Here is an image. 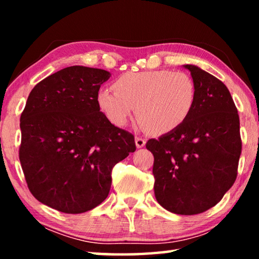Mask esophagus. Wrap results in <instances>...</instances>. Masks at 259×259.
<instances>
[{"label": "esophagus", "mask_w": 259, "mask_h": 259, "mask_svg": "<svg viewBox=\"0 0 259 259\" xmlns=\"http://www.w3.org/2000/svg\"><path fill=\"white\" fill-rule=\"evenodd\" d=\"M135 142H136V146H137L138 148H142V147L145 146V144H146V139H145V138H143L142 136H136Z\"/></svg>", "instance_id": "esophagus-1"}]
</instances>
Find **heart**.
<instances>
[{"mask_svg": "<svg viewBox=\"0 0 259 259\" xmlns=\"http://www.w3.org/2000/svg\"><path fill=\"white\" fill-rule=\"evenodd\" d=\"M97 102L114 124L128 123L136 107V117L144 129L164 135L190 117L196 103V87L185 72H128L116 78L114 89H100Z\"/></svg>", "mask_w": 259, "mask_h": 259, "instance_id": "heart-1", "label": "heart"}]
</instances>
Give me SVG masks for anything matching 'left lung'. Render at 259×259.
<instances>
[{
	"mask_svg": "<svg viewBox=\"0 0 259 259\" xmlns=\"http://www.w3.org/2000/svg\"><path fill=\"white\" fill-rule=\"evenodd\" d=\"M196 87L191 115L176 130L150 139L155 198L178 214H196L223 199L238 176L242 142L238 109L221 80L184 65Z\"/></svg>",
	"mask_w": 259,
	"mask_h": 259,
	"instance_id": "1",
	"label": "left lung"
}]
</instances>
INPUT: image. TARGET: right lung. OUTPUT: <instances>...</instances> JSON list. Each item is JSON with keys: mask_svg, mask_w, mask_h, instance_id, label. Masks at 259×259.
Returning a JSON list of instances; mask_svg holds the SVG:
<instances>
[{"mask_svg": "<svg viewBox=\"0 0 259 259\" xmlns=\"http://www.w3.org/2000/svg\"><path fill=\"white\" fill-rule=\"evenodd\" d=\"M111 74L71 66L33 88L20 116L19 160L30 193L65 213L107 198L112 169L136 151L133 134L112 124L97 96Z\"/></svg>", "mask_w": 259, "mask_h": 259, "instance_id": "add662e5", "label": "right lung"}]
</instances>
